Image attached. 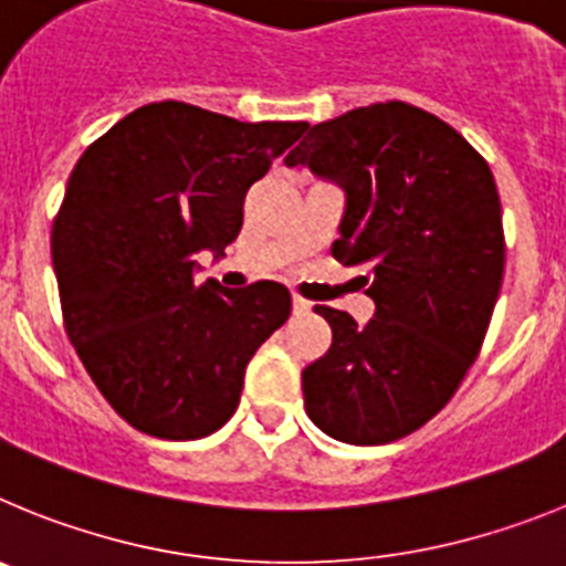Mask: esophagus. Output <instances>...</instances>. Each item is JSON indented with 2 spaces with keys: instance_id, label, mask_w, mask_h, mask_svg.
<instances>
[{
  "instance_id": "34e87169",
  "label": "esophagus",
  "mask_w": 566,
  "mask_h": 566,
  "mask_svg": "<svg viewBox=\"0 0 566 566\" xmlns=\"http://www.w3.org/2000/svg\"><path fill=\"white\" fill-rule=\"evenodd\" d=\"M292 308H294V314H308V312H312V303L300 297V294H294V297H292Z\"/></svg>"
}]
</instances>
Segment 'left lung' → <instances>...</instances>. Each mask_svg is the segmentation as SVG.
Instances as JSON below:
<instances>
[{
    "mask_svg": "<svg viewBox=\"0 0 566 566\" xmlns=\"http://www.w3.org/2000/svg\"><path fill=\"white\" fill-rule=\"evenodd\" d=\"M286 167L343 189L332 254L363 269L374 317L317 306L332 348L303 371V405L337 442L385 444L457 394L488 334L504 274L502 203L488 161L405 102L314 124Z\"/></svg>",
    "mask_w": 566,
    "mask_h": 566,
    "instance_id": "8db88e82",
    "label": "left lung"
}]
</instances>
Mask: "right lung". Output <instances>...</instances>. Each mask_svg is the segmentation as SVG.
<instances>
[{
	"label": "right lung",
	"mask_w": 566,
	"mask_h": 566,
	"mask_svg": "<svg viewBox=\"0 0 566 566\" xmlns=\"http://www.w3.org/2000/svg\"><path fill=\"white\" fill-rule=\"evenodd\" d=\"M306 129L158 102L78 158L50 234L64 328L138 431L187 442L223 428L252 354L292 314V294L272 280L198 286L195 254L223 258L249 187Z\"/></svg>",
	"instance_id": "obj_1"
}]
</instances>
